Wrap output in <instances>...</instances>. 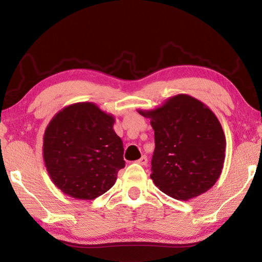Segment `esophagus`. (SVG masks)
Segmentation results:
<instances>
[{
  "label": "esophagus",
  "mask_w": 262,
  "mask_h": 262,
  "mask_svg": "<svg viewBox=\"0 0 262 262\" xmlns=\"http://www.w3.org/2000/svg\"><path fill=\"white\" fill-rule=\"evenodd\" d=\"M137 163L139 164H141V165H147V163H148V157L145 156V155H143V156H142L139 161H137Z\"/></svg>",
  "instance_id": "obj_1"
}]
</instances>
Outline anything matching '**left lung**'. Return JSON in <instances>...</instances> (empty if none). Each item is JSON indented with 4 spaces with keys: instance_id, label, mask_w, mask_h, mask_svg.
<instances>
[{
    "instance_id": "obj_1",
    "label": "left lung",
    "mask_w": 262,
    "mask_h": 262,
    "mask_svg": "<svg viewBox=\"0 0 262 262\" xmlns=\"http://www.w3.org/2000/svg\"><path fill=\"white\" fill-rule=\"evenodd\" d=\"M139 113L151 120L155 130L150 174L155 185L183 201L210 189L221 176L227 145L212 111L188 95H177Z\"/></svg>"
}]
</instances>
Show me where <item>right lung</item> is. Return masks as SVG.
Wrapping results in <instances>:
<instances>
[{"label": "right lung", "instance_id": "right-lung-1", "mask_svg": "<svg viewBox=\"0 0 262 262\" xmlns=\"http://www.w3.org/2000/svg\"><path fill=\"white\" fill-rule=\"evenodd\" d=\"M113 115L94 103L69 105L43 134V162L53 183L69 196L94 200L112 187L125 167Z\"/></svg>", "mask_w": 262, "mask_h": 262}]
</instances>
